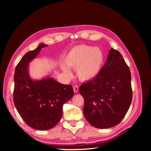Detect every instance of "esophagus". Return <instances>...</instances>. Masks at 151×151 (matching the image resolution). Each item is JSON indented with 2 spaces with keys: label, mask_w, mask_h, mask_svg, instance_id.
<instances>
[{
  "label": "esophagus",
  "mask_w": 151,
  "mask_h": 151,
  "mask_svg": "<svg viewBox=\"0 0 151 151\" xmlns=\"http://www.w3.org/2000/svg\"><path fill=\"white\" fill-rule=\"evenodd\" d=\"M73 89H74V91L75 93H77L79 91V87L77 86H74Z\"/></svg>",
  "instance_id": "esophagus-1"
}]
</instances>
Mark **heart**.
I'll list each match as a JSON object with an SVG mask.
<instances>
[{
	"label": "heart",
	"mask_w": 151,
	"mask_h": 151,
	"mask_svg": "<svg viewBox=\"0 0 151 151\" xmlns=\"http://www.w3.org/2000/svg\"><path fill=\"white\" fill-rule=\"evenodd\" d=\"M105 55L103 50L98 47L81 45L72 48L64 57V63L60 68L68 77H72L69 68L76 69V74L81 81L94 79L101 72L104 65Z\"/></svg>",
	"instance_id": "heart-1"
}]
</instances>
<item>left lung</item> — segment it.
<instances>
[{"label":"left lung","mask_w":151,"mask_h":151,"mask_svg":"<svg viewBox=\"0 0 151 151\" xmlns=\"http://www.w3.org/2000/svg\"><path fill=\"white\" fill-rule=\"evenodd\" d=\"M84 115L91 125L108 129L118 125L129 110L132 99L131 73L122 55L111 48L99 75L82 84Z\"/></svg>","instance_id":"8db88e82"}]
</instances>
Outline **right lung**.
<instances>
[{"label":"right lung","mask_w":151,"mask_h":151,"mask_svg":"<svg viewBox=\"0 0 151 151\" xmlns=\"http://www.w3.org/2000/svg\"><path fill=\"white\" fill-rule=\"evenodd\" d=\"M47 46L41 43L27 52L16 66L14 76L15 106L26 124L38 130L55 126L62 116L63 104L74 96L72 85L61 84L50 76L39 80L30 77L29 63Z\"/></svg>","instance_id":"right-lung-1"}]
</instances>
